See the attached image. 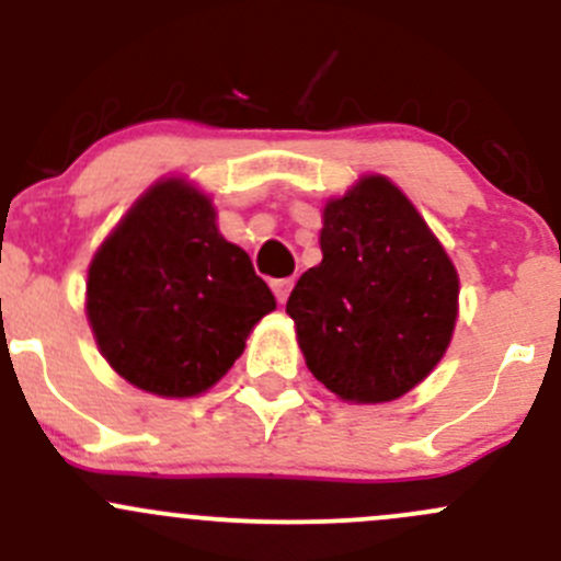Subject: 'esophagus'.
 I'll return each mask as SVG.
<instances>
[{"instance_id":"34e87169","label":"esophagus","mask_w":561,"mask_h":561,"mask_svg":"<svg viewBox=\"0 0 561 561\" xmlns=\"http://www.w3.org/2000/svg\"><path fill=\"white\" fill-rule=\"evenodd\" d=\"M293 285H296V282H293V279H274V282H271V287H274V296H276V301H279V304H285L287 298H290V290H293Z\"/></svg>"}]
</instances>
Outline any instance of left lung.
<instances>
[{"label": "left lung", "mask_w": 561, "mask_h": 561, "mask_svg": "<svg viewBox=\"0 0 561 561\" xmlns=\"http://www.w3.org/2000/svg\"><path fill=\"white\" fill-rule=\"evenodd\" d=\"M322 263L287 298L309 371L353 404L426 380L454 339L458 274L410 197L364 175L322 208Z\"/></svg>", "instance_id": "1"}]
</instances>
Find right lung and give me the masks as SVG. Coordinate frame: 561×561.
I'll return each mask as SVG.
<instances>
[{"instance_id": "add662e5", "label": "right lung", "mask_w": 561, "mask_h": 561, "mask_svg": "<svg viewBox=\"0 0 561 561\" xmlns=\"http://www.w3.org/2000/svg\"><path fill=\"white\" fill-rule=\"evenodd\" d=\"M274 309L249 254L219 233L211 197L184 179L149 186L89 265L100 353L129 386L162 399L217 386Z\"/></svg>"}]
</instances>
